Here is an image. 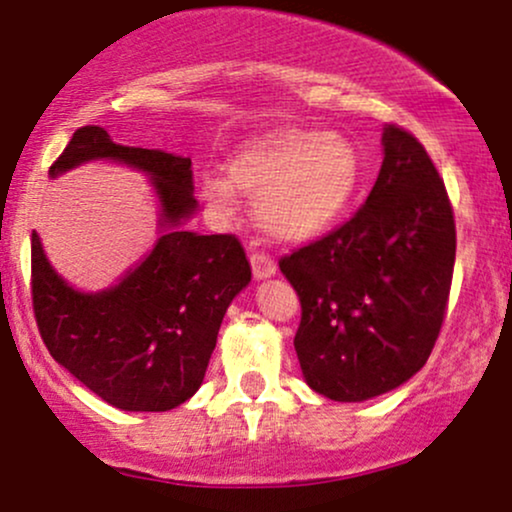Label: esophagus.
Instances as JSON below:
<instances>
[{
	"instance_id": "1",
	"label": "esophagus",
	"mask_w": 512,
	"mask_h": 512,
	"mask_svg": "<svg viewBox=\"0 0 512 512\" xmlns=\"http://www.w3.org/2000/svg\"><path fill=\"white\" fill-rule=\"evenodd\" d=\"M250 262H252V275H255V280H267V277H272L277 272L275 260H272L267 252H252Z\"/></svg>"
}]
</instances>
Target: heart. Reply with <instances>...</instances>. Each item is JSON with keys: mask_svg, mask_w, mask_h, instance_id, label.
Wrapping results in <instances>:
<instances>
[{"mask_svg": "<svg viewBox=\"0 0 512 512\" xmlns=\"http://www.w3.org/2000/svg\"><path fill=\"white\" fill-rule=\"evenodd\" d=\"M359 178V153L347 138L292 128L237 151L227 163V180L203 175L200 193L220 215L235 205L232 190L250 195L257 220L272 237L299 242L342 218Z\"/></svg>", "mask_w": 512, "mask_h": 512, "instance_id": "1", "label": "heart"}]
</instances>
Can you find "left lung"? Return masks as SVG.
Masks as SVG:
<instances>
[{
    "label": "left lung",
    "instance_id": "8db88e82",
    "mask_svg": "<svg viewBox=\"0 0 512 512\" xmlns=\"http://www.w3.org/2000/svg\"><path fill=\"white\" fill-rule=\"evenodd\" d=\"M456 223L426 148L384 128V163L352 220L280 260L297 289L299 366L317 394L366 401L426 364L446 317Z\"/></svg>",
    "mask_w": 512,
    "mask_h": 512
}]
</instances>
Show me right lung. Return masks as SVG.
I'll return each mask as SVG.
<instances>
[{
    "instance_id": "right-lung-1",
    "label": "right lung",
    "mask_w": 512,
    "mask_h": 512,
    "mask_svg": "<svg viewBox=\"0 0 512 512\" xmlns=\"http://www.w3.org/2000/svg\"><path fill=\"white\" fill-rule=\"evenodd\" d=\"M113 160L143 170L160 200L151 255L118 285L79 292L56 275L32 232V302L49 354L86 389L123 411H170L203 384L220 324L252 270L235 235L183 230L195 213L190 158L113 143L101 126L74 133L51 178Z\"/></svg>"
}]
</instances>
